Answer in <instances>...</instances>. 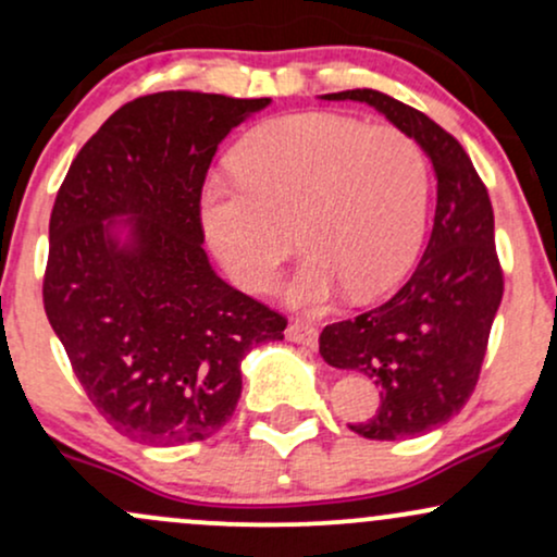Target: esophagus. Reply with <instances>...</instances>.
<instances>
[{
	"mask_svg": "<svg viewBox=\"0 0 557 557\" xmlns=\"http://www.w3.org/2000/svg\"><path fill=\"white\" fill-rule=\"evenodd\" d=\"M285 337H287V341H290V343L306 345V348H314V345H317V337H319V332H317L314 324L304 322V319H296V322L287 324Z\"/></svg>",
	"mask_w": 557,
	"mask_h": 557,
	"instance_id": "esophagus-1",
	"label": "esophagus"
}]
</instances>
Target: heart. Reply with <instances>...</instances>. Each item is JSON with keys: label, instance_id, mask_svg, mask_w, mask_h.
<instances>
[{"label": "heart", "instance_id": "heart-1", "mask_svg": "<svg viewBox=\"0 0 557 557\" xmlns=\"http://www.w3.org/2000/svg\"><path fill=\"white\" fill-rule=\"evenodd\" d=\"M238 185H209L201 225L222 270L248 293L270 290L306 251L287 298H374L400 283L424 238L430 168L421 146L389 125L330 112L283 114L253 127L233 154Z\"/></svg>", "mask_w": 557, "mask_h": 557}]
</instances>
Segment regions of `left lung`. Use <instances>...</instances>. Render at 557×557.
I'll use <instances>...</instances> for the list:
<instances>
[{
  "label": "left lung",
  "mask_w": 557,
  "mask_h": 557,
  "mask_svg": "<svg viewBox=\"0 0 557 557\" xmlns=\"http://www.w3.org/2000/svg\"><path fill=\"white\" fill-rule=\"evenodd\" d=\"M322 99L374 107L417 140L437 175L432 235L411 280L376 309L319 335L330 367L356 369L382 387L374 417L350 430L367 440L419 437L461 411L487 354L503 300L490 194L463 146L424 112L374 88Z\"/></svg>",
  "instance_id": "left-lung-1"
}]
</instances>
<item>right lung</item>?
Listing matches in <instances>:
<instances>
[{"label": "right lung", "mask_w": 557, "mask_h": 557, "mask_svg": "<svg viewBox=\"0 0 557 557\" xmlns=\"http://www.w3.org/2000/svg\"><path fill=\"white\" fill-rule=\"evenodd\" d=\"M267 104L138 96L83 144L57 190L44 311L96 411L136 443L212 437L238 406L243 356L283 341V314L216 277L201 225L216 146Z\"/></svg>", "instance_id": "1"}]
</instances>
